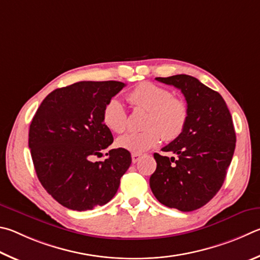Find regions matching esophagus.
Here are the masks:
<instances>
[{"label":"esophagus","mask_w":260,"mask_h":260,"mask_svg":"<svg viewBox=\"0 0 260 260\" xmlns=\"http://www.w3.org/2000/svg\"><path fill=\"white\" fill-rule=\"evenodd\" d=\"M131 157H133V163H137L138 161H139V158L142 157V155H140V154H133V155H131Z\"/></svg>","instance_id":"obj_1"}]
</instances>
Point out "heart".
I'll use <instances>...</instances> for the list:
<instances>
[{"label": "heart", "mask_w": 260, "mask_h": 260, "mask_svg": "<svg viewBox=\"0 0 260 260\" xmlns=\"http://www.w3.org/2000/svg\"><path fill=\"white\" fill-rule=\"evenodd\" d=\"M127 102L135 109L146 111L143 120L145 129L125 134L116 142L118 147L131 153L146 152L162 138L166 142H172L183 134L187 124V104L171 95L168 89L152 82L136 85L127 93ZM103 121L112 133H124L127 127V114L120 100H108L103 111Z\"/></svg>", "instance_id": "heart-1"}]
</instances>
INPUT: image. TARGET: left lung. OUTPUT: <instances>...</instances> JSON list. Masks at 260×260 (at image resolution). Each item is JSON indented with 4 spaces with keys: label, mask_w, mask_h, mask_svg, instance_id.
Returning <instances> with one entry per match:
<instances>
[{
    "label": "left lung",
    "mask_w": 260,
    "mask_h": 260,
    "mask_svg": "<svg viewBox=\"0 0 260 260\" xmlns=\"http://www.w3.org/2000/svg\"><path fill=\"white\" fill-rule=\"evenodd\" d=\"M183 92L188 121L178 138L162 148L175 156L154 154L156 170L149 186L158 202L188 212L203 207L224 184L233 157L236 136L221 95L193 76L156 77Z\"/></svg>",
    "instance_id": "left-lung-1"
}]
</instances>
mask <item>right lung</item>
<instances>
[{
    "instance_id": "right-lung-1",
    "label": "right lung",
    "mask_w": 260,
    "mask_h": 260,
    "mask_svg": "<svg viewBox=\"0 0 260 260\" xmlns=\"http://www.w3.org/2000/svg\"><path fill=\"white\" fill-rule=\"evenodd\" d=\"M124 86L118 81H82L56 89L31 120L28 146L38 178L71 210H92L111 201L131 165V154L123 148L111 149L104 161L90 160L113 143L103 111Z\"/></svg>"
}]
</instances>
